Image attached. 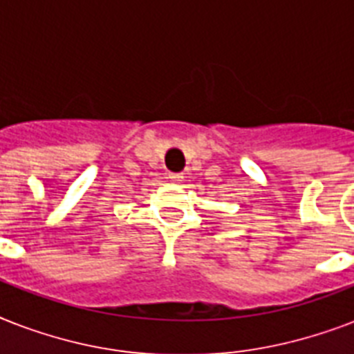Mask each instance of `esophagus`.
I'll list each match as a JSON object with an SVG mask.
<instances>
[{
    "instance_id": "obj_1",
    "label": "esophagus",
    "mask_w": 354,
    "mask_h": 354,
    "mask_svg": "<svg viewBox=\"0 0 354 354\" xmlns=\"http://www.w3.org/2000/svg\"><path fill=\"white\" fill-rule=\"evenodd\" d=\"M169 180H171V182H182L183 176L180 172H169Z\"/></svg>"
}]
</instances>
